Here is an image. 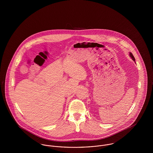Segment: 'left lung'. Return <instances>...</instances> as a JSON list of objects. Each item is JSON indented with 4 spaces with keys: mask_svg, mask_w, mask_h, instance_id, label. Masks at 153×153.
<instances>
[{
    "mask_svg": "<svg viewBox=\"0 0 153 153\" xmlns=\"http://www.w3.org/2000/svg\"><path fill=\"white\" fill-rule=\"evenodd\" d=\"M130 57L132 58V59L134 61H135V58H134V56H133V55L131 53V52H130Z\"/></svg>",
    "mask_w": 153,
    "mask_h": 153,
    "instance_id": "left-lung-1",
    "label": "left lung"
}]
</instances>
